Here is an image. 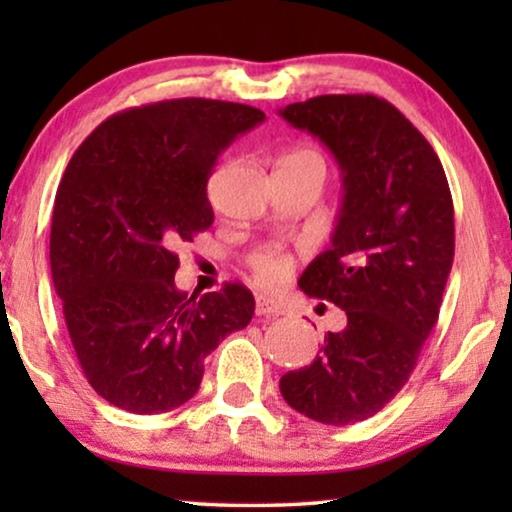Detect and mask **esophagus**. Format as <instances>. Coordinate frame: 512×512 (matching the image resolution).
I'll list each match as a JSON object with an SVG mask.
<instances>
[{"label": "esophagus", "mask_w": 512, "mask_h": 512, "mask_svg": "<svg viewBox=\"0 0 512 512\" xmlns=\"http://www.w3.org/2000/svg\"><path fill=\"white\" fill-rule=\"evenodd\" d=\"M284 305L277 303V300L272 298H265V296H258L256 298V314L258 317H279V314H284Z\"/></svg>", "instance_id": "esophagus-1"}]
</instances>
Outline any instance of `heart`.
<instances>
[{
    "label": "heart",
    "instance_id": "heart-1",
    "mask_svg": "<svg viewBox=\"0 0 512 512\" xmlns=\"http://www.w3.org/2000/svg\"><path fill=\"white\" fill-rule=\"evenodd\" d=\"M282 167H293V170H312V172H317L321 179H324V174H326L324 158H321L317 151H310V149H300V151L289 153V156L282 160ZM251 265H254L258 282L270 286V289L289 282V277L293 272V258L282 254V251H275V249H265V251H261V254H256L254 263Z\"/></svg>",
    "mask_w": 512,
    "mask_h": 512
}]
</instances>
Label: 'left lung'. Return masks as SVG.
<instances>
[{"label":"left lung","instance_id":"left-lung-1","mask_svg":"<svg viewBox=\"0 0 512 512\" xmlns=\"http://www.w3.org/2000/svg\"><path fill=\"white\" fill-rule=\"evenodd\" d=\"M279 116L319 137L342 172L331 247L298 286L347 314L279 391L314 422H363L403 389L438 321L454 258L450 186L422 132L380 97L319 95Z\"/></svg>","mask_w":512,"mask_h":512}]
</instances>
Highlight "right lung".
Segmentation results:
<instances>
[{"instance_id":"right-lung-1","label":"right lung","mask_w":512,"mask_h":512,"mask_svg":"<svg viewBox=\"0 0 512 512\" xmlns=\"http://www.w3.org/2000/svg\"><path fill=\"white\" fill-rule=\"evenodd\" d=\"M265 121L247 104L165 100L90 132L58 186L51 272L90 387L153 415L198 394L205 356L254 317L247 286L188 298L177 247L214 223L207 181L237 137Z\"/></svg>"}]
</instances>
